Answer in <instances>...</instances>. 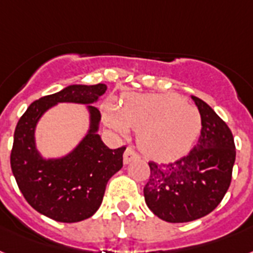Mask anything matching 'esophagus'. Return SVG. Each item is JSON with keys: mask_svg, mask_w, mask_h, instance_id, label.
<instances>
[{"mask_svg": "<svg viewBox=\"0 0 253 253\" xmlns=\"http://www.w3.org/2000/svg\"><path fill=\"white\" fill-rule=\"evenodd\" d=\"M139 156L138 154L134 151V149H131V147H128V149L125 150L124 152V164H129L130 162H133V160L138 159Z\"/></svg>", "mask_w": 253, "mask_h": 253, "instance_id": "34e87169", "label": "esophagus"}]
</instances>
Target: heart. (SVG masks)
<instances>
[{"label":"heart","instance_id":"heart-1","mask_svg":"<svg viewBox=\"0 0 253 253\" xmlns=\"http://www.w3.org/2000/svg\"><path fill=\"white\" fill-rule=\"evenodd\" d=\"M106 124L120 135L138 130L146 155L172 160L189 151L202 130L197 108L176 94H128L123 106L107 99L102 106Z\"/></svg>","mask_w":253,"mask_h":253}]
</instances>
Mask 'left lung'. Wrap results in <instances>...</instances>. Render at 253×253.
<instances>
[{"label":"left lung","mask_w":253,"mask_h":253,"mask_svg":"<svg viewBox=\"0 0 253 253\" xmlns=\"http://www.w3.org/2000/svg\"><path fill=\"white\" fill-rule=\"evenodd\" d=\"M191 98L202 116L197 146L176 162H150V177L143 189L147 207L167 222H189L211 213L231 182L235 162L233 133L206 102Z\"/></svg>","instance_id":"1"}]
</instances>
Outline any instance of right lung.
<instances>
[{
  "mask_svg": "<svg viewBox=\"0 0 253 253\" xmlns=\"http://www.w3.org/2000/svg\"><path fill=\"white\" fill-rule=\"evenodd\" d=\"M107 90L104 84L70 85L33 102L19 119L10 164L23 197L43 216L79 222L93 216L103 200L108 179L123 167L125 147L111 150L98 134L101 112L90 106ZM58 103L89 104L91 126L68 156L45 160L36 149L34 130L41 116Z\"/></svg>",
  "mask_w": 253,
  "mask_h": 253,
  "instance_id": "1",
  "label": "right lung"
}]
</instances>
